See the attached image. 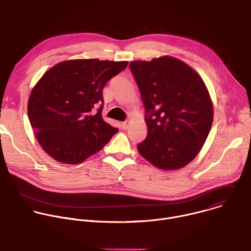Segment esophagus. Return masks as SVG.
I'll list each match as a JSON object with an SVG mask.
<instances>
[{
	"instance_id": "1",
	"label": "esophagus",
	"mask_w": 251,
	"mask_h": 251,
	"mask_svg": "<svg viewBox=\"0 0 251 251\" xmlns=\"http://www.w3.org/2000/svg\"><path fill=\"white\" fill-rule=\"evenodd\" d=\"M129 124H130L129 121H124V122L121 123V126H122V128H123L124 130H127L128 127H129Z\"/></svg>"
}]
</instances>
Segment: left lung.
<instances>
[{
	"instance_id": "1",
	"label": "left lung",
	"mask_w": 251,
	"mask_h": 251,
	"mask_svg": "<svg viewBox=\"0 0 251 251\" xmlns=\"http://www.w3.org/2000/svg\"><path fill=\"white\" fill-rule=\"evenodd\" d=\"M145 107L147 137L137 149L161 170H177L201 150L213 119L208 90L195 69L164 55L131 61Z\"/></svg>"
}]
</instances>
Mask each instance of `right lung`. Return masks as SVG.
Returning <instances> with one entry per match:
<instances>
[{
	"label": "right lung",
	"mask_w": 251,
	"mask_h": 251,
	"mask_svg": "<svg viewBox=\"0 0 251 251\" xmlns=\"http://www.w3.org/2000/svg\"><path fill=\"white\" fill-rule=\"evenodd\" d=\"M128 61H61L32 88L27 115L44 151L59 163L75 165L99 152L118 132L102 116L104 85ZM102 102L97 112L94 109Z\"/></svg>",
	"instance_id": "obj_1"
}]
</instances>
